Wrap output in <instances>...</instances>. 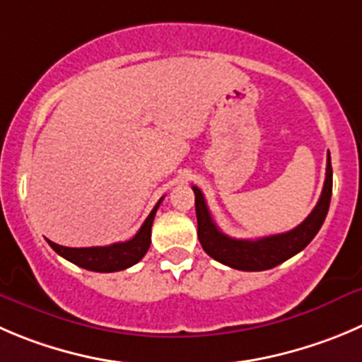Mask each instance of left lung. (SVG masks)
Instances as JSON below:
<instances>
[{
    "mask_svg": "<svg viewBox=\"0 0 362 362\" xmlns=\"http://www.w3.org/2000/svg\"><path fill=\"white\" fill-rule=\"evenodd\" d=\"M194 188L195 194V213H197V235L202 249L208 256L216 259L218 263L227 264L230 268L243 272H261L274 268L293 257L300 250L309 245L316 233L322 227L329 211L330 195H332V165H330V154H327V170L325 183H323L322 195L318 204L315 206L308 218L298 223L295 229L281 235L264 236L257 240H236L223 235L222 230L213 222L211 213L204 201V195L197 187Z\"/></svg>",
    "mask_w": 362,
    "mask_h": 362,
    "instance_id": "1",
    "label": "left lung"
}]
</instances>
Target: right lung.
I'll return each instance as SVG.
<instances>
[{
    "label": "right lung",
    "mask_w": 362,
    "mask_h": 362,
    "mask_svg": "<svg viewBox=\"0 0 362 362\" xmlns=\"http://www.w3.org/2000/svg\"><path fill=\"white\" fill-rule=\"evenodd\" d=\"M161 201H163V197L156 202V206H154L153 211L149 213L146 222L142 223L139 233H136L132 240H127V242L112 243V245L106 247H81V249L58 245V243H53L51 240H47V243H49L51 249H53L54 252L60 254L62 257H65V259L71 261V263L85 268V270L103 272V274L126 270V268L139 263V261L146 256L147 250H149L151 227H153L154 215H156Z\"/></svg>",
    "instance_id": "add662e5"
}]
</instances>
